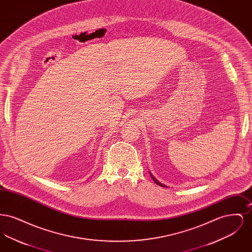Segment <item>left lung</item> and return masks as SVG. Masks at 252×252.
I'll return each instance as SVG.
<instances>
[{"label":"left lung","instance_id":"8db88e82","mask_svg":"<svg viewBox=\"0 0 252 252\" xmlns=\"http://www.w3.org/2000/svg\"><path fill=\"white\" fill-rule=\"evenodd\" d=\"M149 173H150V172H149ZM150 176H151V178H152V179H153V180H154V181H155V183H156V184H158V186H161V187H167V186H165V185H164V184H162V183H160V182H159V181H158V180H157L156 179H155V178H154V177H153V175H152V174H151V173H150Z\"/></svg>","mask_w":252,"mask_h":252}]
</instances>
